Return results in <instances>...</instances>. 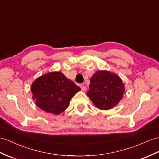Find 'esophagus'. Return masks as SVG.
I'll list each match as a JSON object with an SVG mask.
<instances>
[{
    "instance_id": "34e87169",
    "label": "esophagus",
    "mask_w": 159,
    "mask_h": 159,
    "mask_svg": "<svg viewBox=\"0 0 159 159\" xmlns=\"http://www.w3.org/2000/svg\"><path fill=\"white\" fill-rule=\"evenodd\" d=\"M80 88H81V89H82L83 91H86V90H87V87H85L84 85H82V84H81V85H80Z\"/></svg>"
}]
</instances>
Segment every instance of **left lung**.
Listing matches in <instances>:
<instances>
[{"label": "left lung", "instance_id": "8db88e82", "mask_svg": "<svg viewBox=\"0 0 159 159\" xmlns=\"http://www.w3.org/2000/svg\"><path fill=\"white\" fill-rule=\"evenodd\" d=\"M87 95L101 110H108L119 103L123 98L125 85L116 73L98 70L93 75Z\"/></svg>", "mask_w": 159, "mask_h": 159}]
</instances>
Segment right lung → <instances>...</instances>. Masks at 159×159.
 Instances as JSON below:
<instances>
[{
  "instance_id": "add662e5",
  "label": "right lung",
  "mask_w": 159,
  "mask_h": 159,
  "mask_svg": "<svg viewBox=\"0 0 159 159\" xmlns=\"http://www.w3.org/2000/svg\"><path fill=\"white\" fill-rule=\"evenodd\" d=\"M31 91L32 99L39 108L59 115L68 108L70 99L80 88L61 72H51L36 79Z\"/></svg>"
}]
</instances>
